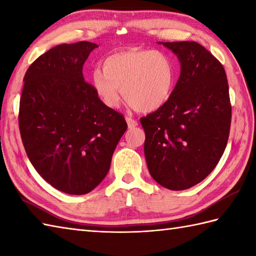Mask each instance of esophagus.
<instances>
[{"label":"esophagus","instance_id":"obj_1","mask_svg":"<svg viewBox=\"0 0 256 256\" xmlns=\"http://www.w3.org/2000/svg\"><path fill=\"white\" fill-rule=\"evenodd\" d=\"M125 121H126V123H128V128H132L138 126V121H136V120L132 118L126 116V118H125Z\"/></svg>","mask_w":256,"mask_h":256}]
</instances>
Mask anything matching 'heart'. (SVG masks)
<instances>
[{"label":"heart","mask_w":256,"mask_h":256,"mask_svg":"<svg viewBox=\"0 0 256 256\" xmlns=\"http://www.w3.org/2000/svg\"><path fill=\"white\" fill-rule=\"evenodd\" d=\"M91 74V86L108 108H118L123 94L140 112L158 110L175 88L176 64L170 55L148 48H128L108 55Z\"/></svg>","instance_id":"heart-1"}]
</instances>
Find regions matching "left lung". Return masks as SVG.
Returning <instances> with one entry per match:
<instances>
[{"instance_id":"1","label":"left lung","mask_w":256,"mask_h":256,"mask_svg":"<svg viewBox=\"0 0 256 256\" xmlns=\"http://www.w3.org/2000/svg\"><path fill=\"white\" fill-rule=\"evenodd\" d=\"M176 54L180 76L172 96L140 118L150 176L170 190L202 182L218 164L229 138L231 102L221 62L196 42H162Z\"/></svg>"}]
</instances>
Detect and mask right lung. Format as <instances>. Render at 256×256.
<instances>
[{
    "label": "right lung",
    "mask_w": 256,
    "mask_h": 256,
    "mask_svg": "<svg viewBox=\"0 0 256 256\" xmlns=\"http://www.w3.org/2000/svg\"><path fill=\"white\" fill-rule=\"evenodd\" d=\"M98 45L62 44L42 54L24 76L18 126L37 172L69 194L94 190L110 170L128 124L86 82L82 67Z\"/></svg>",
    "instance_id": "obj_1"
}]
</instances>
